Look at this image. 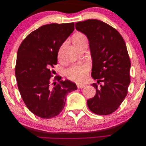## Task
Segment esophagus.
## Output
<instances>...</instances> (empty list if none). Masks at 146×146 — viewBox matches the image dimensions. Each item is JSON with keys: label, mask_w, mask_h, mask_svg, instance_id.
I'll return each mask as SVG.
<instances>
[{"label": "esophagus", "mask_w": 146, "mask_h": 146, "mask_svg": "<svg viewBox=\"0 0 146 146\" xmlns=\"http://www.w3.org/2000/svg\"><path fill=\"white\" fill-rule=\"evenodd\" d=\"M77 86L78 88H83L85 87V86L84 85H80V84H77Z\"/></svg>", "instance_id": "obj_1"}]
</instances>
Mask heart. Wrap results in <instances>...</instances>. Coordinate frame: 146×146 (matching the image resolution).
<instances>
[{
	"label": "heart",
	"mask_w": 146,
	"mask_h": 146,
	"mask_svg": "<svg viewBox=\"0 0 146 146\" xmlns=\"http://www.w3.org/2000/svg\"><path fill=\"white\" fill-rule=\"evenodd\" d=\"M86 39L82 33H77L73 38V42L76 44ZM89 66L87 64H78L65 70V75L69 79L76 82H82L87 76Z\"/></svg>",
	"instance_id": "b5f03b06"
}]
</instances>
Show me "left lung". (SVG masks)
<instances>
[{"instance_id":"8db88e82","label":"left lung","mask_w":146,"mask_h":146,"mask_svg":"<svg viewBox=\"0 0 146 146\" xmlns=\"http://www.w3.org/2000/svg\"><path fill=\"white\" fill-rule=\"evenodd\" d=\"M76 29L89 41L92 58L91 76L96 83L94 98L87 100L92 112L108 115L118 108L127 94L131 63L125 42L117 31L98 19L76 23Z\"/></svg>"}]
</instances>
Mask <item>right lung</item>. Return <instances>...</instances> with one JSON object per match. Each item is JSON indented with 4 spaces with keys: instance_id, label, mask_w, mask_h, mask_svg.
Instances as JSON below:
<instances>
[{
    "instance_id": "obj_1",
    "label": "right lung",
    "mask_w": 146,
    "mask_h": 146,
    "mask_svg": "<svg viewBox=\"0 0 146 146\" xmlns=\"http://www.w3.org/2000/svg\"><path fill=\"white\" fill-rule=\"evenodd\" d=\"M74 30V23L50 24L31 32L17 50L15 76L21 96L30 111L51 118L63 110L66 96L76 84L56 76L52 85L50 68L57 64L59 49ZM55 84H54V83Z\"/></svg>"
}]
</instances>
